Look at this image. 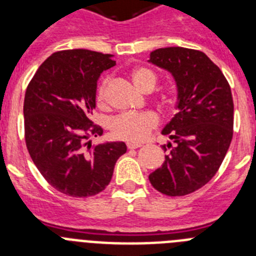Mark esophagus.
Wrapping results in <instances>:
<instances>
[{
	"instance_id": "esophagus-1",
	"label": "esophagus",
	"mask_w": 256,
	"mask_h": 256,
	"mask_svg": "<svg viewBox=\"0 0 256 256\" xmlns=\"http://www.w3.org/2000/svg\"><path fill=\"white\" fill-rule=\"evenodd\" d=\"M126 148H130V150H134V148H141V144H132V142H128V144H126Z\"/></svg>"
}]
</instances>
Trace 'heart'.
<instances>
[{"label":"heart","instance_id":"obj_1","mask_svg":"<svg viewBox=\"0 0 256 256\" xmlns=\"http://www.w3.org/2000/svg\"><path fill=\"white\" fill-rule=\"evenodd\" d=\"M133 83L144 92L152 91L156 84V74L148 68H136L130 73ZM108 80H104L97 91V102L101 108L108 106ZM159 115L154 112H144L140 114H122L112 119L110 130L119 140L140 144L148 138L150 133L159 126Z\"/></svg>","mask_w":256,"mask_h":256}]
</instances>
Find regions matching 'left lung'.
<instances>
[{
    "label": "left lung",
    "mask_w": 256,
    "mask_h": 256,
    "mask_svg": "<svg viewBox=\"0 0 256 256\" xmlns=\"http://www.w3.org/2000/svg\"><path fill=\"white\" fill-rule=\"evenodd\" d=\"M148 62L166 70L177 86V114L162 133L173 140L165 162L148 176L166 196H184L205 186L218 172L234 136V100L222 70L204 52L165 47Z\"/></svg>",
    "instance_id": "obj_1"
}]
</instances>
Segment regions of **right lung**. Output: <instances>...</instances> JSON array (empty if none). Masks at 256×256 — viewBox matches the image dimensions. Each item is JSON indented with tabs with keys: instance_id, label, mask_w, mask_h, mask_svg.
I'll return each mask as SVG.
<instances>
[{
	"instance_id": "obj_1",
	"label": "right lung",
	"mask_w": 256,
	"mask_h": 256,
	"mask_svg": "<svg viewBox=\"0 0 256 256\" xmlns=\"http://www.w3.org/2000/svg\"><path fill=\"white\" fill-rule=\"evenodd\" d=\"M114 65L108 54L58 51L44 61L26 87V148L44 180L68 196L88 198L105 190L126 151L124 142H86L104 132L91 114L97 80Z\"/></svg>"
}]
</instances>
